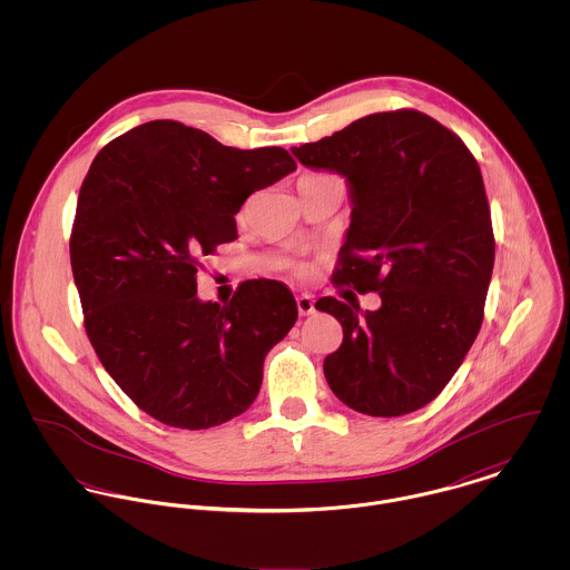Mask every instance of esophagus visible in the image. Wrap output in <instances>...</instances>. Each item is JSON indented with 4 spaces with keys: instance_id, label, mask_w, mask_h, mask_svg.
Here are the masks:
<instances>
[{
    "instance_id": "1",
    "label": "esophagus",
    "mask_w": 570,
    "mask_h": 570,
    "mask_svg": "<svg viewBox=\"0 0 570 570\" xmlns=\"http://www.w3.org/2000/svg\"><path fill=\"white\" fill-rule=\"evenodd\" d=\"M296 305H298L301 316H312V314L316 312V307H314V298H312L309 294H301V296L296 298Z\"/></svg>"
}]
</instances>
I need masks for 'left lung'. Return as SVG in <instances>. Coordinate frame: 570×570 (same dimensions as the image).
Here are the masks:
<instances>
[{
  "label": "left lung",
  "instance_id": "left-lung-1",
  "mask_svg": "<svg viewBox=\"0 0 570 570\" xmlns=\"http://www.w3.org/2000/svg\"><path fill=\"white\" fill-rule=\"evenodd\" d=\"M292 154L346 177L353 213L333 283L382 298L377 312L316 303L344 333L325 357L333 395L371 416L430 404L483 325L495 242L479 163L414 109L364 116Z\"/></svg>",
  "mask_w": 570,
  "mask_h": 570
}]
</instances>
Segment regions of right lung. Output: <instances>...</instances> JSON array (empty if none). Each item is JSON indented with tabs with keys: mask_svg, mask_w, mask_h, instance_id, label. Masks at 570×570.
Instances as JSON below:
<instances>
[{
	"mask_svg": "<svg viewBox=\"0 0 570 570\" xmlns=\"http://www.w3.org/2000/svg\"><path fill=\"white\" fill-rule=\"evenodd\" d=\"M296 170L281 147L235 149L151 120L98 151L70 237L87 337L131 402L206 430L258 395L263 360L298 318L292 292L245 281L228 305L197 298L202 256L237 239L245 199Z\"/></svg>",
	"mask_w": 570,
	"mask_h": 570,
	"instance_id": "right-lung-1",
	"label": "right lung"
}]
</instances>
